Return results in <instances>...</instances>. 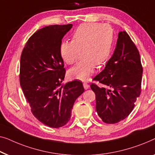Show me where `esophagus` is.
<instances>
[{"mask_svg":"<svg viewBox=\"0 0 155 155\" xmlns=\"http://www.w3.org/2000/svg\"><path fill=\"white\" fill-rule=\"evenodd\" d=\"M83 87H84V88L85 89H87L89 88V84H87V82H84V83H83Z\"/></svg>","mask_w":155,"mask_h":155,"instance_id":"esophagus-1","label":"esophagus"}]
</instances>
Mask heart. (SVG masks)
Returning a JSON list of instances; mask_svg holds the SVG:
<instances>
[{
  "instance_id": "obj_1",
  "label": "heart",
  "mask_w": 155,
  "mask_h": 155,
  "mask_svg": "<svg viewBox=\"0 0 155 155\" xmlns=\"http://www.w3.org/2000/svg\"><path fill=\"white\" fill-rule=\"evenodd\" d=\"M113 31L108 24L84 23L72 35V40L60 44V55L67 64L77 61L80 51L82 60L69 71L73 79L86 81L94 72L95 65L101 66L108 59L113 50Z\"/></svg>"
}]
</instances>
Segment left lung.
Segmentation results:
<instances>
[{
	"label": "left lung",
	"mask_w": 155,
	"mask_h": 155,
	"mask_svg": "<svg viewBox=\"0 0 155 155\" xmlns=\"http://www.w3.org/2000/svg\"><path fill=\"white\" fill-rule=\"evenodd\" d=\"M143 66L136 45L126 31L118 34L116 48L105 68L94 78L104 87L91 83L96 109L106 124L122 121L133 110L140 94Z\"/></svg>",
	"instance_id": "8db88e82"
}]
</instances>
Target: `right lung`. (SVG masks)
<instances>
[{
	"instance_id": "1",
	"label": "right lung",
	"mask_w": 155,
	"mask_h": 155,
	"mask_svg": "<svg viewBox=\"0 0 155 155\" xmlns=\"http://www.w3.org/2000/svg\"><path fill=\"white\" fill-rule=\"evenodd\" d=\"M72 26L51 25L38 30L26 42L20 59V85L31 110L52 128L68 123L74 103L84 91L78 80L61 84L66 70L60 44Z\"/></svg>"
}]
</instances>
